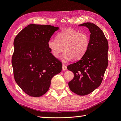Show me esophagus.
Here are the masks:
<instances>
[{"label": "esophagus", "instance_id": "obj_1", "mask_svg": "<svg viewBox=\"0 0 121 121\" xmlns=\"http://www.w3.org/2000/svg\"><path fill=\"white\" fill-rule=\"evenodd\" d=\"M62 70H64V71H65V70H67V68L65 65H62Z\"/></svg>", "mask_w": 121, "mask_h": 121}]
</instances>
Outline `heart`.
I'll list each match as a JSON object with an SVG mask.
<instances>
[{"label": "heart", "instance_id": "obj_1", "mask_svg": "<svg viewBox=\"0 0 121 121\" xmlns=\"http://www.w3.org/2000/svg\"><path fill=\"white\" fill-rule=\"evenodd\" d=\"M56 39H50L48 41V48L56 58H58L64 50L62 58L65 61L82 58L88 49L90 42L89 36L86 33L79 32L70 28L59 33Z\"/></svg>", "mask_w": 121, "mask_h": 121}]
</instances>
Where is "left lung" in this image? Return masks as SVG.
I'll return each mask as SVG.
<instances>
[{
  "label": "left lung",
  "mask_w": 121,
  "mask_h": 121,
  "mask_svg": "<svg viewBox=\"0 0 121 121\" xmlns=\"http://www.w3.org/2000/svg\"><path fill=\"white\" fill-rule=\"evenodd\" d=\"M79 26L88 28L90 42L88 49L80 60L68 65L73 72V79L68 83L70 91L78 95L91 93L99 86L108 65V43L100 28L91 23Z\"/></svg>",
  "instance_id": "left-lung-1"
}]
</instances>
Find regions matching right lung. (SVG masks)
Returning a JSON list of instances; mask_svg holds the SVG:
<instances>
[{
  "label": "right lung",
  "instance_id": "obj_1",
  "mask_svg": "<svg viewBox=\"0 0 121 121\" xmlns=\"http://www.w3.org/2000/svg\"><path fill=\"white\" fill-rule=\"evenodd\" d=\"M59 27L32 24L15 37L12 64L15 80L32 97L48 91L53 77L62 70V63L55 58L48 42Z\"/></svg>",
  "mask_w": 121,
  "mask_h": 121
}]
</instances>
